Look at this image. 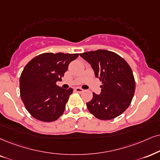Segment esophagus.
<instances>
[{"mask_svg":"<svg viewBox=\"0 0 160 160\" xmlns=\"http://www.w3.org/2000/svg\"><path fill=\"white\" fill-rule=\"evenodd\" d=\"M75 90H76L77 92H84V90L82 89V88H76V89H75Z\"/></svg>","mask_w":160,"mask_h":160,"instance_id":"1","label":"esophagus"}]
</instances>
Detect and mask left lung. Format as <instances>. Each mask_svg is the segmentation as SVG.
I'll return each mask as SVG.
<instances>
[{"mask_svg":"<svg viewBox=\"0 0 160 160\" xmlns=\"http://www.w3.org/2000/svg\"><path fill=\"white\" fill-rule=\"evenodd\" d=\"M91 65L96 78L102 82L101 93H92L87 103L89 111L101 120L117 117L129 107L135 92V80L131 67L116 53L98 50L81 53Z\"/></svg>","mask_w":160,"mask_h":160,"instance_id":"8db88e82","label":"left lung"}]
</instances>
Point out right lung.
Wrapping results in <instances>:
<instances>
[{
  "label": "right lung",
  "mask_w": 160,
  "mask_h": 160,
  "mask_svg": "<svg viewBox=\"0 0 160 160\" xmlns=\"http://www.w3.org/2000/svg\"><path fill=\"white\" fill-rule=\"evenodd\" d=\"M78 54L46 52L25 66L20 77V94L27 111L42 122L56 121L64 113L72 88L56 85Z\"/></svg>",
  "instance_id": "add662e5"
}]
</instances>
